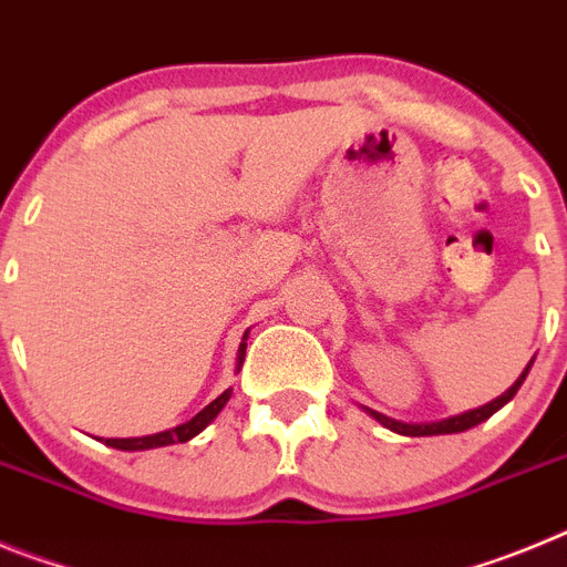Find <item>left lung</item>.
I'll use <instances>...</instances> for the list:
<instances>
[{"label": "left lung", "instance_id": "left-lung-1", "mask_svg": "<svg viewBox=\"0 0 567 567\" xmlns=\"http://www.w3.org/2000/svg\"><path fill=\"white\" fill-rule=\"evenodd\" d=\"M530 363H534V360H530ZM530 363L525 365V372L519 374L517 383L511 385L508 392H503V394H499V398L491 400V403L480 405V409H471V412H463V414H454V417L437 420V423H400V420L385 417V414L372 412V409H365V412L372 414V417L378 420L380 425H385V429H392V432H398V434H405V437H432V434H457V432H465V429H474V425H480V423H483V420H488L494 412H499V409H503V405L508 403V400L519 392V385H523V380L528 378V372H530Z\"/></svg>", "mask_w": 567, "mask_h": 567}]
</instances>
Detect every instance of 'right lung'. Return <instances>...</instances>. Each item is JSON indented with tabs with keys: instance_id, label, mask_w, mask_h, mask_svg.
<instances>
[{
	"instance_id": "add662e5",
	"label": "right lung",
	"mask_w": 567,
	"mask_h": 567,
	"mask_svg": "<svg viewBox=\"0 0 567 567\" xmlns=\"http://www.w3.org/2000/svg\"><path fill=\"white\" fill-rule=\"evenodd\" d=\"M244 340H247V334H244ZM244 352H247V343L238 346V365L244 363ZM229 398H233V389H227L221 398H215L213 403H209L207 409H202V412L195 414L193 420H187V423H182V425H175V429H169V432L147 434V437H122V440L110 437V440H104V443L113 445V449H122V452H144V449H162V445L187 443V440H193L195 434H202L204 429H207V425L218 417V412H221L224 405H227Z\"/></svg>"
}]
</instances>
